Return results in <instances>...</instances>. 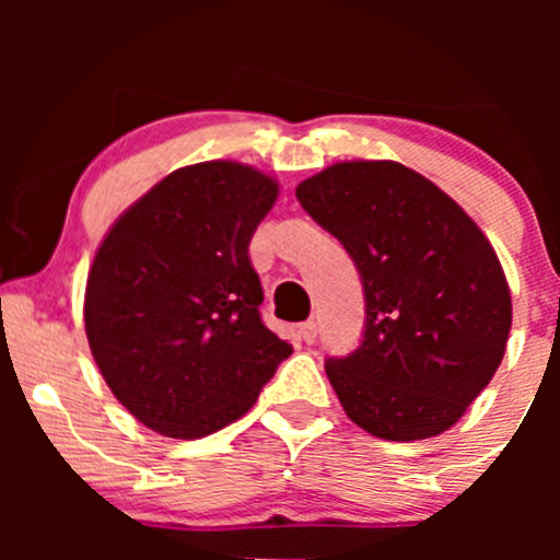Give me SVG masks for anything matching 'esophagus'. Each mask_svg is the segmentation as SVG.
Here are the masks:
<instances>
[{
	"instance_id": "esophagus-1",
	"label": "esophagus",
	"mask_w": 560,
	"mask_h": 560,
	"mask_svg": "<svg viewBox=\"0 0 560 560\" xmlns=\"http://www.w3.org/2000/svg\"><path fill=\"white\" fill-rule=\"evenodd\" d=\"M316 337H318V324H316V320H302V324H300V339H302V342H305V345H313V342H316Z\"/></svg>"
}]
</instances>
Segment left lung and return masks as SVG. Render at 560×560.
I'll use <instances>...</instances> for the list:
<instances>
[{
	"label": "left lung",
	"instance_id": "obj_1",
	"mask_svg": "<svg viewBox=\"0 0 560 560\" xmlns=\"http://www.w3.org/2000/svg\"><path fill=\"white\" fill-rule=\"evenodd\" d=\"M363 281L358 350L326 361L350 421L378 440L442 434L490 384L511 331V289L466 210L392 160H350L294 191Z\"/></svg>",
	"mask_w": 560,
	"mask_h": 560
}]
</instances>
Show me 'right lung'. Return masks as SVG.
Returning <instances> with one entry per match:
<instances>
[{
    "instance_id": "1",
    "label": "right lung",
    "mask_w": 560,
    "mask_h": 560,
    "mask_svg": "<svg viewBox=\"0 0 560 560\" xmlns=\"http://www.w3.org/2000/svg\"><path fill=\"white\" fill-rule=\"evenodd\" d=\"M279 197L231 160L186 165L126 210L83 298L107 387L152 432L199 440L247 413L292 345L262 324L249 240Z\"/></svg>"
}]
</instances>
